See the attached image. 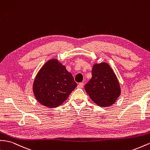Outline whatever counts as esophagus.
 I'll use <instances>...</instances> for the list:
<instances>
[{
  "label": "esophagus",
  "instance_id": "esophagus-1",
  "mask_svg": "<svg viewBox=\"0 0 150 150\" xmlns=\"http://www.w3.org/2000/svg\"><path fill=\"white\" fill-rule=\"evenodd\" d=\"M84 86V83H80L78 85V88H83Z\"/></svg>",
  "mask_w": 150,
  "mask_h": 150
}]
</instances>
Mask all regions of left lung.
<instances>
[{
  "label": "left lung",
  "mask_w": 150,
  "mask_h": 150,
  "mask_svg": "<svg viewBox=\"0 0 150 150\" xmlns=\"http://www.w3.org/2000/svg\"><path fill=\"white\" fill-rule=\"evenodd\" d=\"M92 78L84 86L90 98L100 107L114 104L120 95L117 77L108 64H96L92 69Z\"/></svg>",
  "instance_id": "left-lung-1"
}]
</instances>
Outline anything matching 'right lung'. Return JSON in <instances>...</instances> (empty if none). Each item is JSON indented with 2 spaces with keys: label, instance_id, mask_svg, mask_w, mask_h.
<instances>
[{
  "label": "right lung",
  "instance_id": "obj_1",
  "mask_svg": "<svg viewBox=\"0 0 150 150\" xmlns=\"http://www.w3.org/2000/svg\"><path fill=\"white\" fill-rule=\"evenodd\" d=\"M77 83L72 74L57 59H51L40 69L34 81L33 90L43 105L55 108L65 102Z\"/></svg>",
  "mask_w": 150,
  "mask_h": 150
}]
</instances>
